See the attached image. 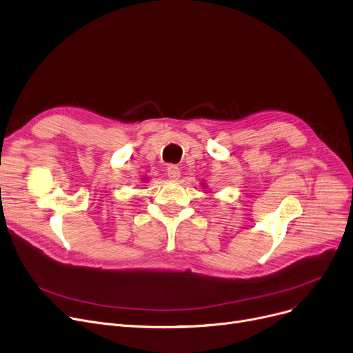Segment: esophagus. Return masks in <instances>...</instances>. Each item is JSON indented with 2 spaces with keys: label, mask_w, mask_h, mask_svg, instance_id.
Wrapping results in <instances>:
<instances>
[{
  "label": "esophagus",
  "mask_w": 353,
  "mask_h": 353,
  "mask_svg": "<svg viewBox=\"0 0 353 353\" xmlns=\"http://www.w3.org/2000/svg\"><path fill=\"white\" fill-rule=\"evenodd\" d=\"M167 175L170 176V179H178L181 176V171L178 167H175V165H170L167 168Z\"/></svg>",
  "instance_id": "1"
}]
</instances>
